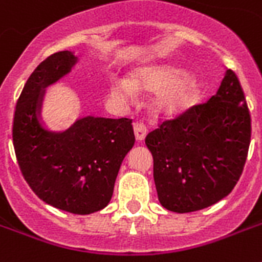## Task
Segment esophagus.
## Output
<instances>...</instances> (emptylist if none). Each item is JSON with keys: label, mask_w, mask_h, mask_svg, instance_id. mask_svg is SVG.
Returning a JSON list of instances; mask_svg holds the SVG:
<instances>
[{"label": "esophagus", "mask_w": 262, "mask_h": 262, "mask_svg": "<svg viewBox=\"0 0 262 262\" xmlns=\"http://www.w3.org/2000/svg\"><path fill=\"white\" fill-rule=\"evenodd\" d=\"M133 129H135L136 140H137V141H143L148 133L145 125H144L143 122H135L133 123Z\"/></svg>", "instance_id": "esophagus-1"}]
</instances>
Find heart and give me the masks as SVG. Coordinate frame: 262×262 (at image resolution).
<instances>
[{
  "label": "heart",
  "mask_w": 262,
  "mask_h": 262,
  "mask_svg": "<svg viewBox=\"0 0 262 262\" xmlns=\"http://www.w3.org/2000/svg\"><path fill=\"white\" fill-rule=\"evenodd\" d=\"M135 88L155 91L151 99L152 110L160 115H174L190 104L197 83L193 76L182 73L181 68L171 63H148L132 71L127 80L111 79L110 91L114 96L129 98Z\"/></svg>",
  "instance_id": "b5f03b06"
}]
</instances>
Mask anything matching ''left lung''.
Returning a JSON list of instances; mask_svg holds the SVG:
<instances>
[{"label": "left lung", "instance_id": "obj_1", "mask_svg": "<svg viewBox=\"0 0 262 262\" xmlns=\"http://www.w3.org/2000/svg\"><path fill=\"white\" fill-rule=\"evenodd\" d=\"M250 135L244 91L235 73L227 69L208 102L164 121L145 137L160 204L186 213L230 194L244 171Z\"/></svg>", "mask_w": 262, "mask_h": 262}]
</instances>
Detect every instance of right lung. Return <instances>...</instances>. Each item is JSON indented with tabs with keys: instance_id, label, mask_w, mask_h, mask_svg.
<instances>
[{
	"instance_id": "add662e5",
	"label": "right lung",
	"mask_w": 262,
	"mask_h": 262,
	"mask_svg": "<svg viewBox=\"0 0 262 262\" xmlns=\"http://www.w3.org/2000/svg\"><path fill=\"white\" fill-rule=\"evenodd\" d=\"M79 58L58 51L24 84L13 118V147L23 177L39 199L76 215L107 207L122 160L135 145L129 118L83 117L63 132L42 121L46 88L69 75Z\"/></svg>"
}]
</instances>
